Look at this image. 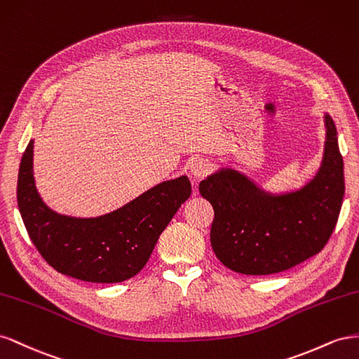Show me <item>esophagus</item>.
I'll return each mask as SVG.
<instances>
[{
	"label": "esophagus",
	"instance_id": "1",
	"mask_svg": "<svg viewBox=\"0 0 359 359\" xmlns=\"http://www.w3.org/2000/svg\"><path fill=\"white\" fill-rule=\"evenodd\" d=\"M210 170H212V163L208 159H197L191 163V174L197 179L208 176Z\"/></svg>",
	"mask_w": 359,
	"mask_h": 359
}]
</instances>
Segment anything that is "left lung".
<instances>
[{"label": "left lung", "mask_w": 359, "mask_h": 359, "mask_svg": "<svg viewBox=\"0 0 359 359\" xmlns=\"http://www.w3.org/2000/svg\"><path fill=\"white\" fill-rule=\"evenodd\" d=\"M326 142L316 177L302 189L271 196L234 170H221L200 182L215 218L210 243L219 262L243 275L287 271L319 254L339 219L343 196V158L337 129L325 116Z\"/></svg>", "instance_id": "8db88e82"}]
</instances>
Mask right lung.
Wrapping results in <instances>:
<instances>
[{"label": "right lung", "mask_w": 359, "mask_h": 359, "mask_svg": "<svg viewBox=\"0 0 359 359\" xmlns=\"http://www.w3.org/2000/svg\"><path fill=\"white\" fill-rule=\"evenodd\" d=\"M189 196L191 183L182 176L159 183L104 217L72 218L53 212L39 197L33 141L18 174V206L34 247L60 273L90 283H120L137 275Z\"/></svg>", "instance_id": "1"}]
</instances>
